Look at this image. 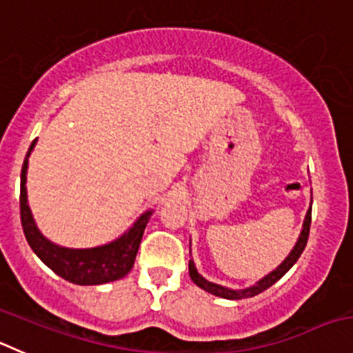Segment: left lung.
I'll return each instance as SVG.
<instances>
[{
	"mask_svg": "<svg viewBox=\"0 0 353 353\" xmlns=\"http://www.w3.org/2000/svg\"><path fill=\"white\" fill-rule=\"evenodd\" d=\"M310 221H312V208L307 211V216H305V221H303V230H301L300 234V239H298V243L294 244L293 251L290 253V256L286 258V260L283 261V263L279 265V267L275 268L274 272H270L268 275H265L263 279L258 281L254 286L251 288H246V290H229V288H223L220 286V284H214V283H210V281H206L203 277V275L197 274L196 267H194V261L190 260L189 261V274H190V279L194 281V283L197 284V286L201 288V290L208 291V293L214 294V296H220V298H225V300H243V298H251V296H256V294L263 293L265 290H268V288L272 286V284H275L277 281L283 277L284 274H286L288 270H290L291 267H293L294 263H296V260L300 258V254L303 253L305 246H307V241H308V232H310Z\"/></svg>",
	"mask_w": 353,
	"mask_h": 353,
	"instance_id": "obj_1",
	"label": "left lung"
}]
</instances>
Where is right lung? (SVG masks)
I'll return each instance as SVG.
<instances>
[{"label": "right lung", "mask_w": 353, "mask_h": 353, "mask_svg": "<svg viewBox=\"0 0 353 353\" xmlns=\"http://www.w3.org/2000/svg\"><path fill=\"white\" fill-rule=\"evenodd\" d=\"M34 143L36 140L29 147L28 156L23 159L22 174H20V220H22V229L29 246L41 258L43 263L48 265L57 275L72 284L97 286V284L112 283L124 277L135 263L140 241H142L143 230L152 211L143 213L128 232H124L119 239L105 246L92 248V250H69V248H60L50 243L38 230L28 206L26 174H28L29 154Z\"/></svg>", "instance_id": "obj_1"}]
</instances>
